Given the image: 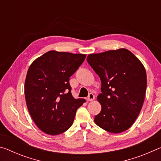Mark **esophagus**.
Segmentation results:
<instances>
[{
    "instance_id": "obj_1",
    "label": "esophagus",
    "mask_w": 161,
    "mask_h": 161,
    "mask_svg": "<svg viewBox=\"0 0 161 161\" xmlns=\"http://www.w3.org/2000/svg\"><path fill=\"white\" fill-rule=\"evenodd\" d=\"M94 98H95V97H94V94L90 93L89 94V96H88V97H87L86 99H87V101H93L94 99Z\"/></svg>"
}]
</instances>
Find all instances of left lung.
Masks as SVG:
<instances>
[{
    "label": "left lung",
    "instance_id": "left-lung-1",
    "mask_svg": "<svg viewBox=\"0 0 161 161\" xmlns=\"http://www.w3.org/2000/svg\"><path fill=\"white\" fill-rule=\"evenodd\" d=\"M86 60L102 81V93L97 97L102 110L95 116V124L110 133L125 131L134 123L145 99L143 64L124 48L89 54Z\"/></svg>",
    "mask_w": 161,
    "mask_h": 161
}]
</instances>
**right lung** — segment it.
Instances as JSON below:
<instances>
[{
  "label": "right lung",
  "mask_w": 161,
  "mask_h": 161,
  "mask_svg": "<svg viewBox=\"0 0 161 161\" xmlns=\"http://www.w3.org/2000/svg\"><path fill=\"white\" fill-rule=\"evenodd\" d=\"M86 54L49 51L30 66L25 82L26 104L32 120L49 135L66 131L84 99L72 97L69 77Z\"/></svg>",
  "instance_id": "add662e5"
}]
</instances>
